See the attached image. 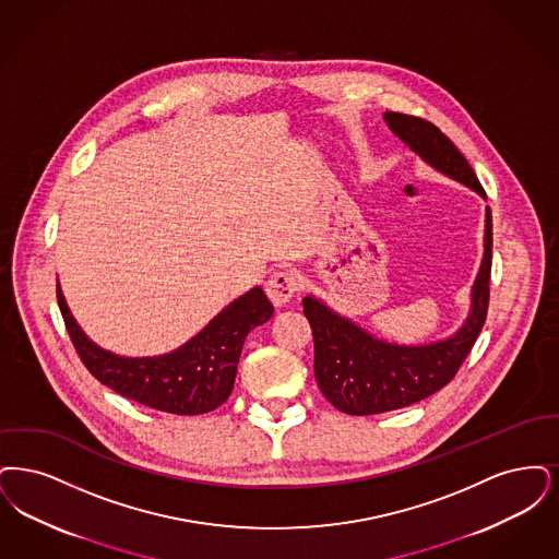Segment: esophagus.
<instances>
[{
  "label": "esophagus",
  "mask_w": 559,
  "mask_h": 559,
  "mask_svg": "<svg viewBox=\"0 0 559 559\" xmlns=\"http://www.w3.org/2000/svg\"><path fill=\"white\" fill-rule=\"evenodd\" d=\"M265 290H267L269 300L275 307H282V305H288L296 296V292L300 290V280L294 271H275L269 277Z\"/></svg>",
  "instance_id": "1"
}]
</instances>
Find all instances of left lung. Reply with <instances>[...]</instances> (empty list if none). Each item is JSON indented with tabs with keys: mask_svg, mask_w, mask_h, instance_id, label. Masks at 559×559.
<instances>
[{
	"mask_svg": "<svg viewBox=\"0 0 559 559\" xmlns=\"http://www.w3.org/2000/svg\"><path fill=\"white\" fill-rule=\"evenodd\" d=\"M399 135L430 167L457 179L486 198L485 190L457 146L426 119L384 112ZM492 261V218L486 209L485 257L472 286V309L462 328L447 341L401 346L373 338L350 319L334 313L321 300H302L316 342V380L323 396L348 415H373L409 407L447 386L478 338L488 311Z\"/></svg>",
	"mask_w": 559,
	"mask_h": 559,
	"instance_id": "left-lung-1",
	"label": "left lung"
}]
</instances>
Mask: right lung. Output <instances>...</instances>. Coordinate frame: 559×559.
Instances as JSON below:
<instances>
[{
    "label": "right lung",
    "instance_id": "1",
    "mask_svg": "<svg viewBox=\"0 0 559 559\" xmlns=\"http://www.w3.org/2000/svg\"><path fill=\"white\" fill-rule=\"evenodd\" d=\"M58 307L74 350L90 373L122 396L175 415L213 412L234 390L243 341L273 316L265 292L252 288L225 307L198 336L163 357H119L90 341L58 286Z\"/></svg>",
    "mask_w": 559,
    "mask_h": 559
}]
</instances>
